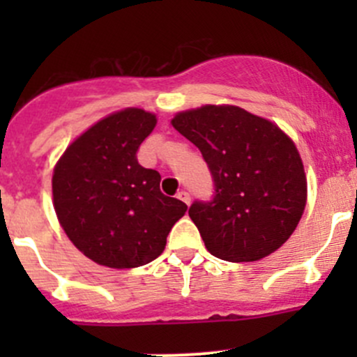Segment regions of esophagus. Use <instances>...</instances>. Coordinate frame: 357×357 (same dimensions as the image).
Here are the masks:
<instances>
[{"instance_id": "obj_1", "label": "esophagus", "mask_w": 357, "mask_h": 357, "mask_svg": "<svg viewBox=\"0 0 357 357\" xmlns=\"http://www.w3.org/2000/svg\"><path fill=\"white\" fill-rule=\"evenodd\" d=\"M178 199L181 200V202H185V204L188 205L190 204V193L185 192V190H181V192L178 193Z\"/></svg>"}]
</instances>
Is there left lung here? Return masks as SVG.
Masks as SVG:
<instances>
[{"label":"left lung","mask_w":357,"mask_h":357,"mask_svg":"<svg viewBox=\"0 0 357 357\" xmlns=\"http://www.w3.org/2000/svg\"><path fill=\"white\" fill-rule=\"evenodd\" d=\"M172 126L200 150L214 183L188 214L205 247L229 262L280 248L297 228L307 183L294 142L273 122L231 105L181 112Z\"/></svg>","instance_id":"1"}]
</instances>
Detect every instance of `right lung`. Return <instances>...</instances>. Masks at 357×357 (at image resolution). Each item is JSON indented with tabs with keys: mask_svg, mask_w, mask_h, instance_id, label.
I'll return each instance as SVG.
<instances>
[{
	"mask_svg": "<svg viewBox=\"0 0 357 357\" xmlns=\"http://www.w3.org/2000/svg\"><path fill=\"white\" fill-rule=\"evenodd\" d=\"M155 115L126 109L96 122L66 150L53 172L63 231L86 257L115 269L149 264L164 252L186 204L160 192V174L138 164Z\"/></svg>",
	"mask_w": 357,
	"mask_h": 357,
	"instance_id": "add662e5",
	"label": "right lung"
}]
</instances>
